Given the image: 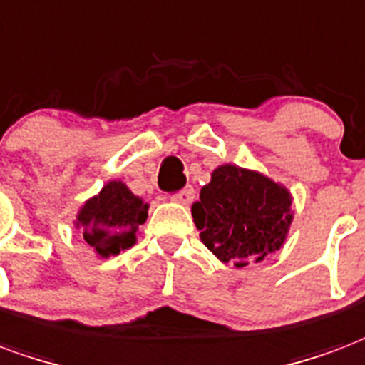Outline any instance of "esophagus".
<instances>
[{"label": "esophagus", "instance_id": "1", "mask_svg": "<svg viewBox=\"0 0 365 365\" xmlns=\"http://www.w3.org/2000/svg\"><path fill=\"white\" fill-rule=\"evenodd\" d=\"M193 199H195V190H193V187H185V190L180 191V193L174 197L175 203L180 205H190Z\"/></svg>", "mask_w": 365, "mask_h": 365}]
</instances>
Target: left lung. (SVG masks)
I'll return each mask as SVG.
<instances>
[{"label": "left lung", "mask_w": 365, "mask_h": 365, "mask_svg": "<svg viewBox=\"0 0 365 365\" xmlns=\"http://www.w3.org/2000/svg\"><path fill=\"white\" fill-rule=\"evenodd\" d=\"M201 242L237 269L279 251L292 224V195L261 172L222 164L191 207Z\"/></svg>", "instance_id": "obj_1"}]
</instances>
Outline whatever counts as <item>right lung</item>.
<instances>
[{
    "mask_svg": "<svg viewBox=\"0 0 365 365\" xmlns=\"http://www.w3.org/2000/svg\"><path fill=\"white\" fill-rule=\"evenodd\" d=\"M148 217V203L123 182H108L77 212L75 226L100 257H112L137 242L139 226Z\"/></svg>",
    "mask_w": 365,
    "mask_h": 365,
    "instance_id": "add662e5",
    "label": "right lung"
}]
</instances>
